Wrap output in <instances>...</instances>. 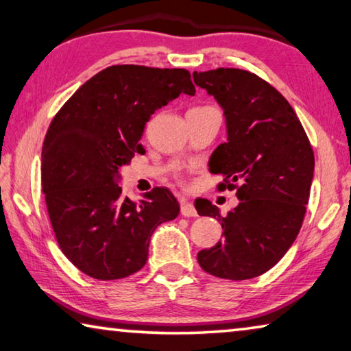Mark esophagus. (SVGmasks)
Wrapping results in <instances>:
<instances>
[{
	"mask_svg": "<svg viewBox=\"0 0 351 351\" xmlns=\"http://www.w3.org/2000/svg\"><path fill=\"white\" fill-rule=\"evenodd\" d=\"M181 215L182 217H198V212L192 203H187L186 199H181Z\"/></svg>",
	"mask_w": 351,
	"mask_h": 351,
	"instance_id": "esophagus-1",
	"label": "esophagus"
}]
</instances>
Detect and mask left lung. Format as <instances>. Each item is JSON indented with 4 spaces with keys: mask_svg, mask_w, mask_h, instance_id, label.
Segmentation results:
<instances>
[{
    "mask_svg": "<svg viewBox=\"0 0 351 351\" xmlns=\"http://www.w3.org/2000/svg\"><path fill=\"white\" fill-rule=\"evenodd\" d=\"M198 86L223 106L228 141L209 169L223 175L219 190H237L239 206L221 217L210 201H195L199 215L221 223L223 240L198 252L209 274L246 280L269 271L304 223L314 152L299 117L280 93L257 74L237 68L193 73Z\"/></svg>",
    "mask_w": 351,
    "mask_h": 351,
    "instance_id": "1",
    "label": "left lung"
}]
</instances>
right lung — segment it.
I'll use <instances>...</instances> for the list:
<instances>
[{
	"label": "right lung",
	"mask_w": 351,
	"mask_h": 351,
	"mask_svg": "<svg viewBox=\"0 0 351 351\" xmlns=\"http://www.w3.org/2000/svg\"><path fill=\"white\" fill-rule=\"evenodd\" d=\"M181 93L193 96L187 69L114 64L83 83L52 119L41 153V187L62 252L97 280L144 268L153 230L180 204L154 187L141 203L122 197L119 169L132 162L145 123Z\"/></svg>",
	"instance_id": "1"
}]
</instances>
